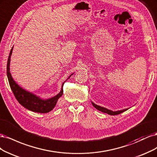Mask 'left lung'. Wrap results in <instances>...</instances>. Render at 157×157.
<instances>
[{"label": "left lung", "mask_w": 157, "mask_h": 157, "mask_svg": "<svg viewBox=\"0 0 157 157\" xmlns=\"http://www.w3.org/2000/svg\"><path fill=\"white\" fill-rule=\"evenodd\" d=\"M92 104L93 105L94 107L97 109L98 110L100 111V112H102L103 113H108L109 115H118V114H120L121 113L124 112V111H126L128 109H123V110H120V111H116V112H113V111L112 110H109L108 109H106L105 108H103V107H101V106H99L97 104H94L93 102H92Z\"/></svg>", "instance_id": "1"}]
</instances>
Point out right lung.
I'll use <instances>...</instances> for the list:
<instances>
[{
	"instance_id": "1",
	"label": "right lung",
	"mask_w": 157,
	"mask_h": 157,
	"mask_svg": "<svg viewBox=\"0 0 157 157\" xmlns=\"http://www.w3.org/2000/svg\"><path fill=\"white\" fill-rule=\"evenodd\" d=\"M12 49L13 48H12L10 52V55L8 59L7 76L10 86L11 89L15 96V97H16L19 103L21 105H23L24 108L29 110H31L32 112L42 113H45L51 112V111L55 108V105H56L58 99L63 95V89L62 88L60 92L57 95L55 96L54 97L47 100H43L40 98V97H36V95L29 93L27 91V90L22 89L21 87H20L15 82V81L13 79L12 77L10 72V57L12 53ZM70 76H71V75H70ZM70 77L68 78H70ZM64 83H63L62 87H63Z\"/></svg>"
}]
</instances>
